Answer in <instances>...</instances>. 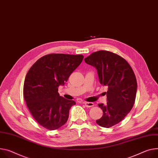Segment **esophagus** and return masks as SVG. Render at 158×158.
I'll return each instance as SVG.
<instances>
[{
	"mask_svg": "<svg viewBox=\"0 0 158 158\" xmlns=\"http://www.w3.org/2000/svg\"><path fill=\"white\" fill-rule=\"evenodd\" d=\"M84 105L86 107H93L94 106V103L91 102H84Z\"/></svg>",
	"mask_w": 158,
	"mask_h": 158,
	"instance_id": "esophagus-1",
	"label": "esophagus"
}]
</instances>
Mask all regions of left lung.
Instances as JSON below:
<instances>
[{"label":"left lung","mask_w":158,"mask_h":158,"mask_svg":"<svg viewBox=\"0 0 158 158\" xmlns=\"http://www.w3.org/2000/svg\"><path fill=\"white\" fill-rule=\"evenodd\" d=\"M84 61L96 69L100 84L108 87L106 105L98 104L103 116L96 122L111 127L121 122L134 105L137 84L134 71L122 56L108 51L94 52Z\"/></svg>","instance_id":"left-lung-1"}]
</instances>
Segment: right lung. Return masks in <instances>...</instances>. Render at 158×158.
I'll return each instance as SVG.
<instances>
[{"label":"right lung","mask_w":158,"mask_h":158,"mask_svg":"<svg viewBox=\"0 0 158 158\" xmlns=\"http://www.w3.org/2000/svg\"><path fill=\"white\" fill-rule=\"evenodd\" d=\"M82 55L48 54L38 59L26 76L23 94L27 106L42 127L53 131L64 125L76 102L60 96L72 73L81 64Z\"/></svg>","instance_id":"1"}]
</instances>
